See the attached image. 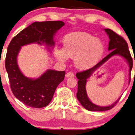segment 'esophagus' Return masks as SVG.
I'll use <instances>...</instances> for the list:
<instances>
[{
    "label": "esophagus",
    "instance_id": "34e87169",
    "mask_svg": "<svg viewBox=\"0 0 135 135\" xmlns=\"http://www.w3.org/2000/svg\"><path fill=\"white\" fill-rule=\"evenodd\" d=\"M74 77V75L72 72H68L67 74H66V77L67 78H71Z\"/></svg>",
    "mask_w": 135,
    "mask_h": 135
}]
</instances>
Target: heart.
<instances>
[{"label":"heart","mask_w":135,"mask_h":135,"mask_svg":"<svg viewBox=\"0 0 135 135\" xmlns=\"http://www.w3.org/2000/svg\"><path fill=\"white\" fill-rule=\"evenodd\" d=\"M63 45V48H55V57L61 62L66 61L68 57L75 58L76 66L81 70L93 66L104 51L102 40L85 32H75L66 35Z\"/></svg>","instance_id":"heart-1"}]
</instances>
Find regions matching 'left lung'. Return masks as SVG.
<instances>
[{"label":"left lung","instance_id":"1","mask_svg":"<svg viewBox=\"0 0 135 135\" xmlns=\"http://www.w3.org/2000/svg\"><path fill=\"white\" fill-rule=\"evenodd\" d=\"M105 31L108 34L109 38V42L108 50L111 51V53L107 55L100 61L97 64L95 65L94 67L91 69L83 71V72H78L76 74V77L79 80H78V90L77 93V98L79 100L81 104L84 108L90 111H108L111 109L114 106L115 104L118 103L120 98L118 99L115 103L113 104L108 105V106H99L94 104L89 100L87 95L86 92L85 85L87 83V79H89V77L92 74L94 71L99 68L102 65H103L105 61L114 55H119L126 60L127 62L129 65V75H131V69L133 67V59L131 58L130 52L128 49V44L125 40L121 36L118 35L116 32L112 31L110 29H104ZM135 63V60H134ZM129 81H130V77H129Z\"/></svg>","mask_w":135,"mask_h":135}]
</instances>
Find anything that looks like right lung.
<instances>
[{"instance_id": "right-lung-1", "label": "right lung", "mask_w": 135, "mask_h": 135, "mask_svg": "<svg viewBox=\"0 0 135 135\" xmlns=\"http://www.w3.org/2000/svg\"><path fill=\"white\" fill-rule=\"evenodd\" d=\"M64 25L60 21L35 22L14 36L8 46L5 66L11 90L27 106L40 108L49 104L56 87L64 80L65 72L49 69L36 79L25 77L17 62L21 46L35 43L53 46L54 35Z\"/></svg>"}]
</instances>
